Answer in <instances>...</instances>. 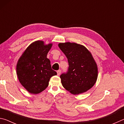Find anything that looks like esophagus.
I'll use <instances>...</instances> for the list:
<instances>
[{"instance_id": "obj_1", "label": "esophagus", "mask_w": 124, "mask_h": 124, "mask_svg": "<svg viewBox=\"0 0 124 124\" xmlns=\"http://www.w3.org/2000/svg\"><path fill=\"white\" fill-rule=\"evenodd\" d=\"M61 70H58L57 71V75H60V74H61Z\"/></svg>"}]
</instances>
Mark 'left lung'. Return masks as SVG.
<instances>
[{
    "mask_svg": "<svg viewBox=\"0 0 124 124\" xmlns=\"http://www.w3.org/2000/svg\"><path fill=\"white\" fill-rule=\"evenodd\" d=\"M58 46L69 64L67 72L60 75L63 86L74 95L91 89L98 75L97 64L91 54L85 46L76 43H60Z\"/></svg>",
    "mask_w": 124,
    "mask_h": 124,
    "instance_id": "left-lung-1",
    "label": "left lung"
}]
</instances>
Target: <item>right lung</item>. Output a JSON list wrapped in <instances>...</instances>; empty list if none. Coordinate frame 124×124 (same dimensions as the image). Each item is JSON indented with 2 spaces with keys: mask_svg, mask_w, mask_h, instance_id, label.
<instances>
[{
  "mask_svg": "<svg viewBox=\"0 0 124 124\" xmlns=\"http://www.w3.org/2000/svg\"><path fill=\"white\" fill-rule=\"evenodd\" d=\"M51 46L52 44L45 45L43 41H35L27 48L17 62L18 80L31 93L44 91L49 85L51 77L57 75L46 57Z\"/></svg>",
  "mask_w": 124,
  "mask_h": 124,
  "instance_id": "1",
  "label": "right lung"
}]
</instances>
